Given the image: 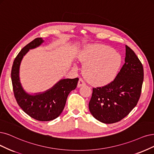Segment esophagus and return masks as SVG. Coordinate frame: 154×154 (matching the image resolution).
Segmentation results:
<instances>
[{"label": "esophagus", "mask_w": 154, "mask_h": 154, "mask_svg": "<svg viewBox=\"0 0 154 154\" xmlns=\"http://www.w3.org/2000/svg\"><path fill=\"white\" fill-rule=\"evenodd\" d=\"M85 84H86V83L84 82V81L82 80V79H79L78 84H77V88H81L83 86H85Z\"/></svg>", "instance_id": "1"}]
</instances>
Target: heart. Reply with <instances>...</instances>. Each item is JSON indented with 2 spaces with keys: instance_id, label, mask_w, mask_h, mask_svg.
Listing matches in <instances>:
<instances>
[{
  "instance_id": "1",
  "label": "heart",
  "mask_w": 154,
  "mask_h": 154,
  "mask_svg": "<svg viewBox=\"0 0 154 154\" xmlns=\"http://www.w3.org/2000/svg\"><path fill=\"white\" fill-rule=\"evenodd\" d=\"M78 58L84 65L83 75L91 84L103 86L110 83L122 66L121 55L106 45L94 44L84 48Z\"/></svg>"
}]
</instances>
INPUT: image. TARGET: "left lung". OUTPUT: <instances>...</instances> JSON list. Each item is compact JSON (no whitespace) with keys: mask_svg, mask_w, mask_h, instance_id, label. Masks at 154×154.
<instances>
[{"mask_svg":"<svg viewBox=\"0 0 154 154\" xmlns=\"http://www.w3.org/2000/svg\"><path fill=\"white\" fill-rule=\"evenodd\" d=\"M143 82V68L134 51L126 45L125 63L111 83L93 89L91 113L105 124L120 121L137 105Z\"/></svg>","mask_w":154,"mask_h":154,"instance_id":"left-lung-1","label":"left lung"}]
</instances>
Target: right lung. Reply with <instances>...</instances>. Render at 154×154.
Listing matches in <instances>:
<instances>
[{
  "label": "right lung",
  "instance_id": "1",
  "mask_svg": "<svg viewBox=\"0 0 154 154\" xmlns=\"http://www.w3.org/2000/svg\"><path fill=\"white\" fill-rule=\"evenodd\" d=\"M44 41L37 38L23 48L16 57L11 70V80L17 103L26 114L39 121H49L58 117L64 109L68 94L74 90L79 79H62L44 92L28 93L23 88L20 68L23 56L30 49L40 46Z\"/></svg>",
  "mask_w": 154,
  "mask_h": 154
}]
</instances>
